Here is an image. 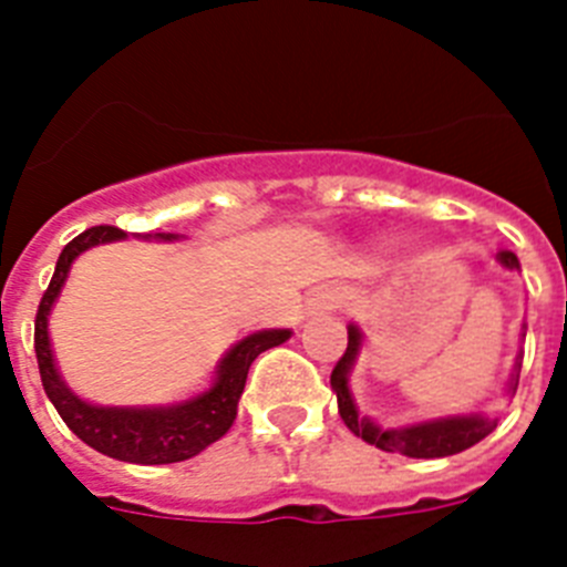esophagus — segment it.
I'll list each match as a JSON object with an SVG mask.
<instances>
[{
  "label": "esophagus",
  "instance_id": "34e87169",
  "mask_svg": "<svg viewBox=\"0 0 567 567\" xmlns=\"http://www.w3.org/2000/svg\"><path fill=\"white\" fill-rule=\"evenodd\" d=\"M309 309H312V312H332L334 307H338V292H334V289H329V287H320V289H315L312 295H309Z\"/></svg>",
  "mask_w": 567,
  "mask_h": 567
}]
</instances>
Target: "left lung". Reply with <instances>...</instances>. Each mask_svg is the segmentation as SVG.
I'll use <instances>...</instances> for the list:
<instances>
[{"instance_id": "1", "label": "left lung", "mask_w": 567, "mask_h": 567, "mask_svg": "<svg viewBox=\"0 0 567 567\" xmlns=\"http://www.w3.org/2000/svg\"><path fill=\"white\" fill-rule=\"evenodd\" d=\"M499 264L508 269H519L517 255L511 249H499L497 252ZM360 346V332L358 329H349V343H346L343 358L334 363L332 369V389L338 392V412L343 417V423L349 425V432L358 434L365 443L378 445L383 452H400L405 457H417V460H437V457H452V454L465 452L474 443L488 437L494 429H497V420L488 417H452V420H434V423L412 425V429H378L372 420L360 417L358 409H354V400L349 394V383H346V374H349V365H352L354 354H358ZM519 369V363H517ZM514 389H517L519 374H514Z\"/></svg>"}]
</instances>
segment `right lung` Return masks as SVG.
I'll list each match as a JSON object with an SVG mask.
<instances>
[{"label": "right lung", "instance_id": "obj_1", "mask_svg": "<svg viewBox=\"0 0 567 567\" xmlns=\"http://www.w3.org/2000/svg\"><path fill=\"white\" fill-rule=\"evenodd\" d=\"M124 238V229L118 227H90L82 235L70 240L56 260V272L50 278L42 300L37 309V329H33V349H37L39 374H42L44 394L56 405L59 417L68 423V429L79 440L107 454L113 460L138 465H164L182 463L204 452L209 443L229 432L235 414H238V400L247 383L249 365L260 352L284 343L289 338L287 329H272V332H258L240 340L233 352L224 358L218 369V380L209 392L189 403L173 405V409H102L90 405L70 392L59 378L53 365V352L48 343V312L62 289L68 269L79 252L104 244V240ZM164 238V235H162ZM173 238V235H167Z\"/></svg>", "mask_w": 567, "mask_h": 567}]
</instances>
